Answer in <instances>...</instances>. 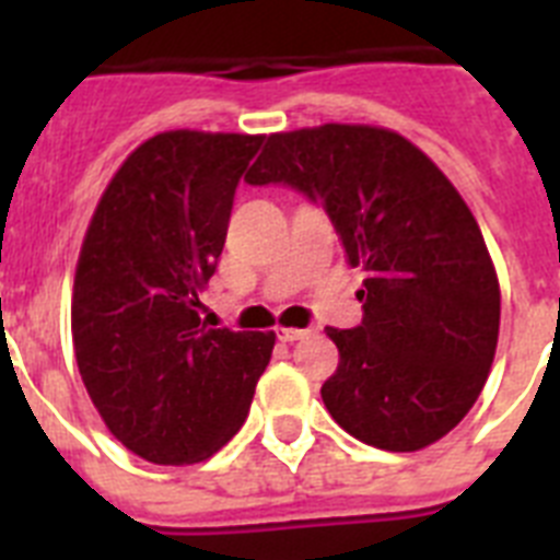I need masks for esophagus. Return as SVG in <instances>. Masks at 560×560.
I'll return each instance as SVG.
<instances>
[{
    "label": "esophagus",
    "instance_id": "34e87169",
    "mask_svg": "<svg viewBox=\"0 0 560 560\" xmlns=\"http://www.w3.org/2000/svg\"><path fill=\"white\" fill-rule=\"evenodd\" d=\"M308 334H311L308 328H277V339L280 341H300Z\"/></svg>",
    "mask_w": 560,
    "mask_h": 560
}]
</instances>
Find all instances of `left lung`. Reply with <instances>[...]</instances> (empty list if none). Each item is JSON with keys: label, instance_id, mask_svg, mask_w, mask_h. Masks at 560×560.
Listing matches in <instances>:
<instances>
[{"label": "left lung", "instance_id": "obj_1", "mask_svg": "<svg viewBox=\"0 0 560 560\" xmlns=\"http://www.w3.org/2000/svg\"><path fill=\"white\" fill-rule=\"evenodd\" d=\"M249 185L319 201L350 266L368 271L359 328H328L330 418L384 452H420L468 415L491 373L499 280L474 212L427 153L378 126L269 133Z\"/></svg>", "mask_w": 560, "mask_h": 560}]
</instances>
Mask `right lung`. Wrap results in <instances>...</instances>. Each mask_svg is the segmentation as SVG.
I'll use <instances>...</instances> for the list:
<instances>
[{"label": "right lung", "instance_id": "1", "mask_svg": "<svg viewBox=\"0 0 560 560\" xmlns=\"http://www.w3.org/2000/svg\"><path fill=\"white\" fill-rule=\"evenodd\" d=\"M264 133L162 131L128 153L83 235L72 345L108 432L156 465L212 457L244 427L275 334L207 328L199 294Z\"/></svg>", "mask_w": 560, "mask_h": 560}]
</instances>
